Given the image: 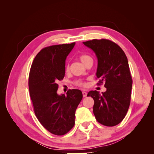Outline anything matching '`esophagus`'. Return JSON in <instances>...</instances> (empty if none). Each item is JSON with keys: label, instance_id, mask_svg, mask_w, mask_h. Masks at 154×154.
<instances>
[{"label": "esophagus", "instance_id": "obj_1", "mask_svg": "<svg viewBox=\"0 0 154 154\" xmlns=\"http://www.w3.org/2000/svg\"><path fill=\"white\" fill-rule=\"evenodd\" d=\"M82 94H83V97H86L87 95V92H85V91H83V92H82Z\"/></svg>", "mask_w": 154, "mask_h": 154}]
</instances>
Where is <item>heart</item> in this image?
<instances>
[{
    "label": "heart",
    "mask_w": 154,
    "mask_h": 154,
    "mask_svg": "<svg viewBox=\"0 0 154 154\" xmlns=\"http://www.w3.org/2000/svg\"><path fill=\"white\" fill-rule=\"evenodd\" d=\"M80 61L84 65H85L88 62L92 61V58L90 57L89 55H87V54H82L80 57ZM66 72L69 71V66L68 64L67 65L66 67ZM76 84L78 85L81 86V87H85V83L83 82H82V81L77 82Z\"/></svg>",
    "instance_id": "b5f03b06"
}]
</instances>
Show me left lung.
Returning a JSON list of instances; mask_svg holds the SVG:
<instances>
[{
    "mask_svg": "<svg viewBox=\"0 0 154 154\" xmlns=\"http://www.w3.org/2000/svg\"><path fill=\"white\" fill-rule=\"evenodd\" d=\"M83 43L95 53L96 76L106 88L102 94L96 91L88 92L87 96L94 101L93 113L97 122L114 127L125 118L130 103L132 80L127 58L122 49L109 40L94 39Z\"/></svg>",
    "mask_w": 154,
    "mask_h": 154,
    "instance_id": "obj_1",
    "label": "left lung"
}]
</instances>
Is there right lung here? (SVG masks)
<instances>
[{
    "mask_svg": "<svg viewBox=\"0 0 154 154\" xmlns=\"http://www.w3.org/2000/svg\"><path fill=\"white\" fill-rule=\"evenodd\" d=\"M74 45L75 42L42 49L29 72V90L35 114L46 130L57 136L67 134L74 127L75 112L83 97L78 89H70L67 95L57 94L58 82L65 76L66 60Z\"/></svg>",
    "mask_w": 154,
    "mask_h": 154,
    "instance_id": "add662e5",
    "label": "right lung"
}]
</instances>
